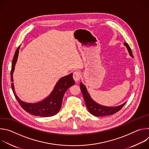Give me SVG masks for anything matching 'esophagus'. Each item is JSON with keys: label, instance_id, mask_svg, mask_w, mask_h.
Returning <instances> with one entry per match:
<instances>
[{"label": "esophagus", "instance_id": "obj_1", "mask_svg": "<svg viewBox=\"0 0 149 149\" xmlns=\"http://www.w3.org/2000/svg\"><path fill=\"white\" fill-rule=\"evenodd\" d=\"M80 78H81V74L79 71H76L73 72V78L75 82H77L78 81H79Z\"/></svg>", "mask_w": 149, "mask_h": 149}]
</instances>
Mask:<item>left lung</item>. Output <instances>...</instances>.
Wrapping results in <instances>:
<instances>
[{
	"label": "left lung",
	"mask_w": 149,
	"mask_h": 149,
	"mask_svg": "<svg viewBox=\"0 0 149 149\" xmlns=\"http://www.w3.org/2000/svg\"><path fill=\"white\" fill-rule=\"evenodd\" d=\"M124 44L127 47V50H128L130 56L133 57L131 48L129 45V44L127 43H125V42ZM80 88H81V92L82 93L85 103L86 104V106L89 112L91 114L95 116L100 117V116H108V115H111V114H115L118 111H120L123 107V106L125 104V102L121 105L117 106V107H105V106L99 105L98 104L96 103L95 101H94L92 100V98L90 97L89 94L87 92L86 87H85V86H84L82 82L80 83Z\"/></svg>",
	"instance_id": "left-lung-1"
}]
</instances>
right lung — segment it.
I'll list each match as a JSON object with an SVG mask.
<instances>
[{"label":"right lung","instance_id":"right-lung-1","mask_svg":"<svg viewBox=\"0 0 149 149\" xmlns=\"http://www.w3.org/2000/svg\"><path fill=\"white\" fill-rule=\"evenodd\" d=\"M20 46L17 48L12 63L10 71V80L13 82V72L17 59ZM75 84L72 78V74L61 78L51 93V94L43 101L35 104L26 103L19 99L14 91L13 83H11V87L14 95L22 109L28 113L39 117H50L56 114L61 109L63 95L67 89Z\"/></svg>","mask_w":149,"mask_h":149}]
</instances>
